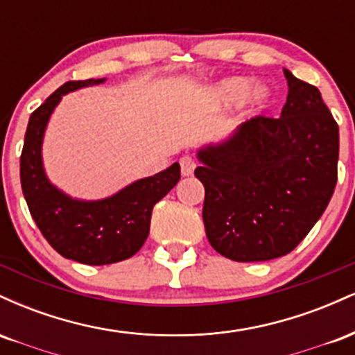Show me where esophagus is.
I'll use <instances>...</instances> for the list:
<instances>
[{
    "mask_svg": "<svg viewBox=\"0 0 355 355\" xmlns=\"http://www.w3.org/2000/svg\"><path fill=\"white\" fill-rule=\"evenodd\" d=\"M195 166H197V164H195L193 158H190V157L180 158V170H182L183 177H190V175H193Z\"/></svg>",
    "mask_w": 355,
    "mask_h": 355,
    "instance_id": "1",
    "label": "esophagus"
}]
</instances>
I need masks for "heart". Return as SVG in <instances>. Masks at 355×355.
<instances>
[{
	"label": "heart",
	"instance_id": "b5f03b06",
	"mask_svg": "<svg viewBox=\"0 0 355 355\" xmlns=\"http://www.w3.org/2000/svg\"><path fill=\"white\" fill-rule=\"evenodd\" d=\"M252 89V81L247 78H229L215 88V96L220 103L234 105L240 103L245 96H248ZM270 100V89L267 87H259L252 92L250 105L252 108L262 110Z\"/></svg>",
	"mask_w": 355,
	"mask_h": 355
}]
</instances>
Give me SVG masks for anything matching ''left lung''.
Masks as SVG:
<instances>
[{
    "label": "left lung",
    "instance_id": "obj_1",
    "mask_svg": "<svg viewBox=\"0 0 355 355\" xmlns=\"http://www.w3.org/2000/svg\"><path fill=\"white\" fill-rule=\"evenodd\" d=\"M280 118L255 116L197 152L210 245L235 262L287 255L327 209L337 183L339 126L312 85L284 70Z\"/></svg>",
    "mask_w": 355,
    "mask_h": 355
}]
</instances>
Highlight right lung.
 <instances>
[{"label": "right lung", "instance_id": "obj_1", "mask_svg": "<svg viewBox=\"0 0 355 355\" xmlns=\"http://www.w3.org/2000/svg\"><path fill=\"white\" fill-rule=\"evenodd\" d=\"M105 81H68L51 93L31 113L19 158L24 200L43 237L64 259L87 266H107L135 255L148 237L155 203L180 180V165L173 164L101 200L73 198L50 182L42 146L51 113L67 93Z\"/></svg>", "mask_w": 355, "mask_h": 355}]
</instances>
